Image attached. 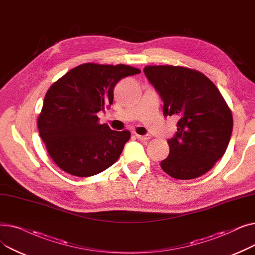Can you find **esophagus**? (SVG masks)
I'll return each instance as SVG.
<instances>
[{
	"label": "esophagus",
	"instance_id": "esophagus-1",
	"mask_svg": "<svg viewBox=\"0 0 255 255\" xmlns=\"http://www.w3.org/2000/svg\"><path fill=\"white\" fill-rule=\"evenodd\" d=\"M136 138L139 139V140H148V139L151 138V135H149V134H145V135H138V134H136Z\"/></svg>",
	"mask_w": 255,
	"mask_h": 255
}]
</instances>
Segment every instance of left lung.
Wrapping results in <instances>:
<instances>
[{"label": "left lung", "instance_id": "obj_1", "mask_svg": "<svg viewBox=\"0 0 255 255\" xmlns=\"http://www.w3.org/2000/svg\"><path fill=\"white\" fill-rule=\"evenodd\" d=\"M143 72L163 101L164 117H177V132L167 140L161 168L190 180L209 171L225 153L233 115L221 93L199 71L179 66H145Z\"/></svg>", "mask_w": 255, "mask_h": 255}]
</instances>
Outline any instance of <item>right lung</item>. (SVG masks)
Returning a JSON list of instances; mask_svg holds the SVG:
<instances>
[{
    "instance_id": "obj_1",
    "label": "right lung",
    "mask_w": 255,
    "mask_h": 255,
    "mask_svg": "<svg viewBox=\"0 0 255 255\" xmlns=\"http://www.w3.org/2000/svg\"><path fill=\"white\" fill-rule=\"evenodd\" d=\"M140 73L134 67L87 63L67 72L47 91L38 118L40 136L55 163L76 177H91L112 166L130 132L99 124L97 113L113 103L121 79Z\"/></svg>"
}]
</instances>
